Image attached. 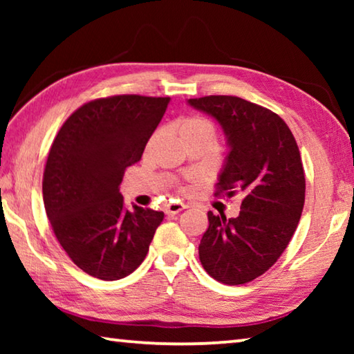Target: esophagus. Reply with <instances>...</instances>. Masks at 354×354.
I'll return each instance as SVG.
<instances>
[{
	"instance_id": "1",
	"label": "esophagus",
	"mask_w": 354,
	"mask_h": 354,
	"mask_svg": "<svg viewBox=\"0 0 354 354\" xmlns=\"http://www.w3.org/2000/svg\"><path fill=\"white\" fill-rule=\"evenodd\" d=\"M185 207L187 206H185L184 203H170V205L165 207V214H178V212L184 211Z\"/></svg>"
}]
</instances>
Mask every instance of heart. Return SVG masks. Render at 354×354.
Wrapping results in <instances>:
<instances>
[{
    "instance_id": "heart-1",
    "label": "heart",
    "mask_w": 354,
    "mask_h": 354,
    "mask_svg": "<svg viewBox=\"0 0 354 354\" xmlns=\"http://www.w3.org/2000/svg\"><path fill=\"white\" fill-rule=\"evenodd\" d=\"M175 128H176L178 134H179V137H181L183 142L190 139V137H196V136L209 137L211 140H214V137H215L214 124L205 117H198V115L183 117L175 123Z\"/></svg>"
}]
</instances>
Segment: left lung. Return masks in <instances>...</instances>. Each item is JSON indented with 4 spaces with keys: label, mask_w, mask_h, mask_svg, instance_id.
Segmentation results:
<instances>
[{
    "label": "left lung",
    "mask_w": 354,
    "mask_h": 354,
    "mask_svg": "<svg viewBox=\"0 0 354 354\" xmlns=\"http://www.w3.org/2000/svg\"><path fill=\"white\" fill-rule=\"evenodd\" d=\"M187 104L212 117L226 137L215 195L243 194L236 218L207 212L200 261L220 283H250L278 261L301 217L306 179L295 137L279 115L247 100L211 95Z\"/></svg>",
    "instance_id": "1"
}]
</instances>
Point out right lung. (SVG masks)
Instances as JSON below:
<instances>
[{"mask_svg": "<svg viewBox=\"0 0 354 354\" xmlns=\"http://www.w3.org/2000/svg\"><path fill=\"white\" fill-rule=\"evenodd\" d=\"M170 98L118 95L81 106L59 129L46 159L44 203L65 253L103 281L133 273L164 212L123 206L118 185L140 160Z\"/></svg>", "mask_w": 354, "mask_h": 354, "instance_id": "1", "label": "right lung"}]
</instances>
